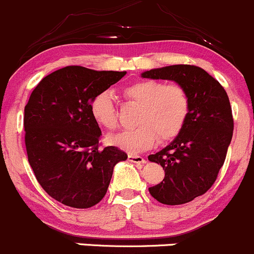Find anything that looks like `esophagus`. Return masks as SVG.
Listing matches in <instances>:
<instances>
[{"instance_id":"34e87169","label":"esophagus","mask_w":254,"mask_h":254,"mask_svg":"<svg viewBox=\"0 0 254 254\" xmlns=\"http://www.w3.org/2000/svg\"><path fill=\"white\" fill-rule=\"evenodd\" d=\"M127 160L131 163H135V164H145L146 163V160L144 159L143 156L135 155V154H129V155H127Z\"/></svg>"}]
</instances>
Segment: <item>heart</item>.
<instances>
[{"mask_svg": "<svg viewBox=\"0 0 254 254\" xmlns=\"http://www.w3.org/2000/svg\"><path fill=\"white\" fill-rule=\"evenodd\" d=\"M127 100L140 105L136 115L138 127L110 135L108 141L123 150L139 153L151 148L156 138L172 140L183 130L190 113V96L179 82L138 80L123 89ZM92 119L100 127L114 130L118 114L110 91L96 94L90 103Z\"/></svg>", "mask_w": 254, "mask_h": 254, "instance_id": "heart-1", "label": "heart"}]
</instances>
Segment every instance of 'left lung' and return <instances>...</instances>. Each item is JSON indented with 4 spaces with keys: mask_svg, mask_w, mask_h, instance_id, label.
<instances>
[{
    "mask_svg": "<svg viewBox=\"0 0 254 254\" xmlns=\"http://www.w3.org/2000/svg\"><path fill=\"white\" fill-rule=\"evenodd\" d=\"M146 79L173 80L190 96V113L183 130L163 150L148 156L165 172L149 193L163 204L178 205L203 195L223 167L233 136V115L226 90L202 67L172 65L145 71Z\"/></svg>",
    "mask_w": 254,
    "mask_h": 254,
    "instance_id": "left-lung-1",
    "label": "left lung"
}]
</instances>
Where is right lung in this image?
<instances>
[{"mask_svg":"<svg viewBox=\"0 0 254 254\" xmlns=\"http://www.w3.org/2000/svg\"><path fill=\"white\" fill-rule=\"evenodd\" d=\"M125 73L66 66L44 77L25 106L28 163L42 189L67 207L98 204L115 164L127 159L115 146L100 149L101 130L90 113L95 95Z\"/></svg>","mask_w":254,"mask_h":254,"instance_id":"add662e5","label":"right lung"}]
</instances>
